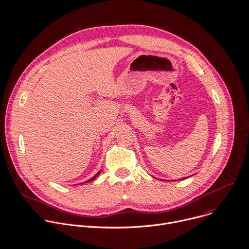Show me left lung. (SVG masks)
<instances>
[{
    "instance_id": "left-lung-1",
    "label": "left lung",
    "mask_w": 249,
    "mask_h": 249,
    "mask_svg": "<svg viewBox=\"0 0 249 249\" xmlns=\"http://www.w3.org/2000/svg\"><path fill=\"white\" fill-rule=\"evenodd\" d=\"M186 178H187V177H185V178H183V179H186ZM183 179H179V180H183Z\"/></svg>"
}]
</instances>
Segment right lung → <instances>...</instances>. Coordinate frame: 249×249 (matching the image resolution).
<instances>
[{
    "label": "right lung",
    "mask_w": 249,
    "mask_h": 249,
    "mask_svg": "<svg viewBox=\"0 0 249 249\" xmlns=\"http://www.w3.org/2000/svg\"><path fill=\"white\" fill-rule=\"evenodd\" d=\"M100 173H101V170H100V171H99V172H98V173H97V174H96V175H95V176H94V177H92V178H91V179H90V180H88V181H86V182H90V181H92V180H94V179H95V178H96V177H97V176H98V175H99V174H100Z\"/></svg>",
    "instance_id": "add662e5"
}]
</instances>
